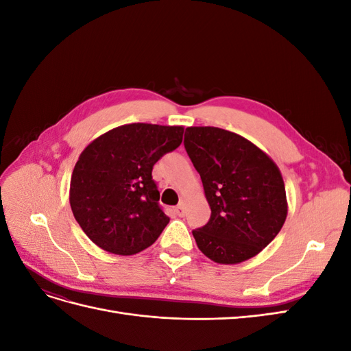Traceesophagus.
Returning a JSON list of instances; mask_svg holds the SVG:
<instances>
[{
	"label": "esophagus",
	"instance_id": "esophagus-1",
	"mask_svg": "<svg viewBox=\"0 0 351 351\" xmlns=\"http://www.w3.org/2000/svg\"><path fill=\"white\" fill-rule=\"evenodd\" d=\"M174 210H176V214H177L178 217H183V215L186 214V206H184L183 202H180V204L174 208Z\"/></svg>",
	"mask_w": 351,
	"mask_h": 351
}]
</instances>
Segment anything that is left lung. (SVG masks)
I'll list each match as a JSON object with an SVG mask.
<instances>
[{"mask_svg": "<svg viewBox=\"0 0 351 351\" xmlns=\"http://www.w3.org/2000/svg\"><path fill=\"white\" fill-rule=\"evenodd\" d=\"M184 147L210 206L209 221L192 231L197 247L226 265L256 256L287 218L278 167L247 139L218 127H187Z\"/></svg>", "mask_w": 351, "mask_h": 351, "instance_id": "1", "label": "left lung"}]
</instances>
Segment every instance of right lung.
<instances>
[{
    "label": "right lung",
    "instance_id": "1",
    "mask_svg": "<svg viewBox=\"0 0 351 351\" xmlns=\"http://www.w3.org/2000/svg\"><path fill=\"white\" fill-rule=\"evenodd\" d=\"M182 125L133 123L84 147L74 165L70 206L82 230L114 254H136L161 234L169 218L159 205L152 168L183 141Z\"/></svg>",
    "mask_w": 351,
    "mask_h": 351
}]
</instances>
